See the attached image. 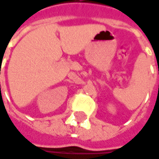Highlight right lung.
I'll return each mask as SVG.
<instances>
[{
	"label": "right lung",
	"mask_w": 159,
	"mask_h": 159,
	"mask_svg": "<svg viewBox=\"0 0 159 159\" xmlns=\"http://www.w3.org/2000/svg\"><path fill=\"white\" fill-rule=\"evenodd\" d=\"M0 86H1V85H0Z\"/></svg>",
	"instance_id": "1"
}]
</instances>
